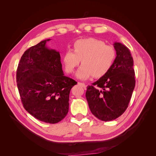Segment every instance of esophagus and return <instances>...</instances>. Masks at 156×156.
<instances>
[{"instance_id": "34e87169", "label": "esophagus", "mask_w": 156, "mask_h": 156, "mask_svg": "<svg viewBox=\"0 0 156 156\" xmlns=\"http://www.w3.org/2000/svg\"><path fill=\"white\" fill-rule=\"evenodd\" d=\"M78 85H80L81 86H82L83 87H86V85H85V84L84 83H81V82H78Z\"/></svg>"}]
</instances>
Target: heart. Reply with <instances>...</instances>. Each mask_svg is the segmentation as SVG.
<instances>
[{"mask_svg": "<svg viewBox=\"0 0 156 156\" xmlns=\"http://www.w3.org/2000/svg\"><path fill=\"white\" fill-rule=\"evenodd\" d=\"M116 51L102 40L94 38L80 39L73 44V50L68 49L62 55L66 71L73 73L81 62L82 66L76 73L78 78L86 80L93 76L101 77L107 73L114 64Z\"/></svg>", "mask_w": 156, "mask_h": 156, "instance_id": "heart-1", "label": "heart"}]
</instances>
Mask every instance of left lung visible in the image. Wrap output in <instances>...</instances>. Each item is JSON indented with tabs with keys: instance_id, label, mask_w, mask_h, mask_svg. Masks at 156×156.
Segmentation results:
<instances>
[{
	"instance_id": "obj_1",
	"label": "left lung",
	"mask_w": 156,
	"mask_h": 156,
	"mask_svg": "<svg viewBox=\"0 0 156 156\" xmlns=\"http://www.w3.org/2000/svg\"><path fill=\"white\" fill-rule=\"evenodd\" d=\"M114 47L116 57L112 66L87 87L85 95L92 113L104 121L115 119L125 112L135 86L133 59L129 49L119 42Z\"/></svg>"
}]
</instances>
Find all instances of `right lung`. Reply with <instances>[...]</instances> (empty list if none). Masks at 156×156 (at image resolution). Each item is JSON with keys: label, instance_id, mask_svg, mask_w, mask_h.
<instances>
[{"label": "right lung", "instance_id": "1", "mask_svg": "<svg viewBox=\"0 0 156 156\" xmlns=\"http://www.w3.org/2000/svg\"><path fill=\"white\" fill-rule=\"evenodd\" d=\"M50 40L24 52L16 82L24 108L36 119L54 124L67 115L70 90L77 82L64 75L59 52L45 46Z\"/></svg>", "mask_w": 156, "mask_h": 156}]
</instances>
